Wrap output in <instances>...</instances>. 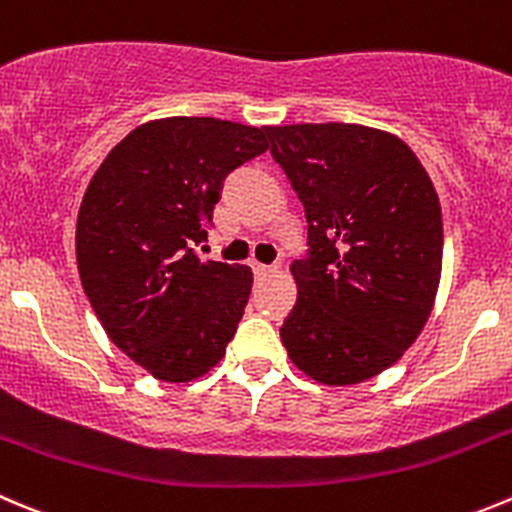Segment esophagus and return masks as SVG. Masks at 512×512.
<instances>
[{"instance_id":"obj_1","label":"esophagus","mask_w":512,"mask_h":512,"mask_svg":"<svg viewBox=\"0 0 512 512\" xmlns=\"http://www.w3.org/2000/svg\"><path fill=\"white\" fill-rule=\"evenodd\" d=\"M252 270H255V278H267L270 272L278 270V265H262V262H252Z\"/></svg>"}]
</instances>
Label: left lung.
I'll return each instance as SVG.
<instances>
[{
    "mask_svg": "<svg viewBox=\"0 0 512 512\" xmlns=\"http://www.w3.org/2000/svg\"><path fill=\"white\" fill-rule=\"evenodd\" d=\"M265 131L308 219L283 346L318 384H361L396 364L432 313L444 247L437 191L394 133L358 123Z\"/></svg>",
    "mask_w": 512,
    "mask_h": 512,
    "instance_id": "obj_1",
    "label": "left lung"
}]
</instances>
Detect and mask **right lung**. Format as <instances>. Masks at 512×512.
Wrapping results in <instances>:
<instances>
[{"label": "right lung", "mask_w": 512, "mask_h": 512, "mask_svg": "<svg viewBox=\"0 0 512 512\" xmlns=\"http://www.w3.org/2000/svg\"><path fill=\"white\" fill-rule=\"evenodd\" d=\"M267 131L219 118L133 128L85 189L75 255L85 295L133 364L186 384L222 361L252 290L247 265L199 260L224 176L267 151Z\"/></svg>", "instance_id": "obj_1"}]
</instances>
